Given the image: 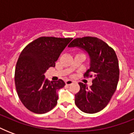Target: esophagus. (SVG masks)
<instances>
[{
	"instance_id": "esophagus-1",
	"label": "esophagus",
	"mask_w": 134,
	"mask_h": 134,
	"mask_svg": "<svg viewBox=\"0 0 134 134\" xmlns=\"http://www.w3.org/2000/svg\"><path fill=\"white\" fill-rule=\"evenodd\" d=\"M73 83V81H71V80H67L66 81H65V84L67 85V86H69V85H71V84Z\"/></svg>"
}]
</instances>
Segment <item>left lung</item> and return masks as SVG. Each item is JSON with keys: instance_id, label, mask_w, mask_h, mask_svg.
I'll use <instances>...</instances> for the list:
<instances>
[{"instance_id": "obj_1", "label": "left lung", "mask_w": 134, "mask_h": 134, "mask_svg": "<svg viewBox=\"0 0 134 134\" xmlns=\"http://www.w3.org/2000/svg\"><path fill=\"white\" fill-rule=\"evenodd\" d=\"M83 48L90 57V67L84 78H92L89 88L79 83L80 90L75 94V104L86 113H96L103 110L116 90L120 76L118 60L114 49L105 42L94 37L74 39L69 44Z\"/></svg>"}]
</instances>
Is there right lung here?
Wrapping results in <instances>:
<instances>
[{"mask_svg": "<svg viewBox=\"0 0 134 134\" xmlns=\"http://www.w3.org/2000/svg\"><path fill=\"white\" fill-rule=\"evenodd\" d=\"M72 40L41 37L29 43L18 58L14 74L16 90L21 102L28 110L42 114L56 106L57 90L65 86L62 79L48 81L44 74L55 67L63 49Z\"/></svg>", "mask_w": 134, "mask_h": 134, "instance_id": "add662e5", "label": "right lung"}]
</instances>
